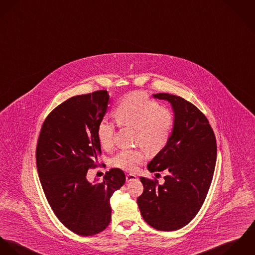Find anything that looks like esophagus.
<instances>
[{
	"mask_svg": "<svg viewBox=\"0 0 255 255\" xmlns=\"http://www.w3.org/2000/svg\"><path fill=\"white\" fill-rule=\"evenodd\" d=\"M137 179V176L134 174H127L126 175V182H131Z\"/></svg>",
	"mask_w": 255,
	"mask_h": 255,
	"instance_id": "34e87169",
	"label": "esophagus"
}]
</instances>
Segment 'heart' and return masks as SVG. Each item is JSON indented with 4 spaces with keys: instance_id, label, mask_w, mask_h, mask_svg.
Listing matches in <instances>:
<instances>
[{
    "instance_id": "1",
    "label": "heart",
    "mask_w": 255,
    "mask_h": 255,
    "mask_svg": "<svg viewBox=\"0 0 255 255\" xmlns=\"http://www.w3.org/2000/svg\"><path fill=\"white\" fill-rule=\"evenodd\" d=\"M115 119L121 126L136 128V141L149 152L160 150L169 140L173 125L172 115L157 102L143 92L126 95L115 108ZM116 125L104 117L98 125V138L102 146L108 148L114 143ZM142 148L121 149L114 158V166L126 171H136L144 160Z\"/></svg>"
}]
</instances>
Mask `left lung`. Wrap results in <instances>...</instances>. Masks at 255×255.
<instances>
[{"instance_id": "8db88e82", "label": "left lung", "mask_w": 255, "mask_h": 255, "mask_svg": "<svg viewBox=\"0 0 255 255\" xmlns=\"http://www.w3.org/2000/svg\"><path fill=\"white\" fill-rule=\"evenodd\" d=\"M168 101L174 125L165 146L147 164L150 172L165 170V182L141 177L143 192L137 202L143 220L159 231H175L190 223L210 188L217 157L214 132L206 116L185 99L159 93Z\"/></svg>"}]
</instances>
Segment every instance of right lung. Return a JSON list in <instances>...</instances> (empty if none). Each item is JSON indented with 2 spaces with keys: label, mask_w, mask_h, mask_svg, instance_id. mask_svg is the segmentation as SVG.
Returning a JSON list of instances; mask_svg holds the SVG:
<instances>
[{
  "label": "right lung",
  "mask_w": 255,
  "mask_h": 255,
  "mask_svg": "<svg viewBox=\"0 0 255 255\" xmlns=\"http://www.w3.org/2000/svg\"><path fill=\"white\" fill-rule=\"evenodd\" d=\"M109 104L106 90L66 100L46 117L37 141L36 164L46 198L58 220L83 237L110 225V200L126 180L119 168L107 172L102 182L86 178L98 166V125Z\"/></svg>",
  "instance_id": "add662e5"
}]
</instances>
